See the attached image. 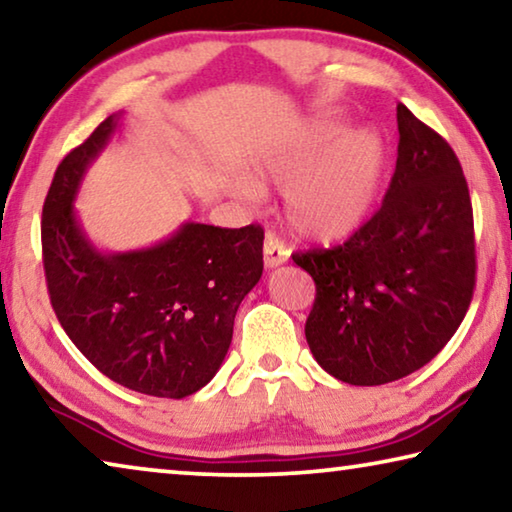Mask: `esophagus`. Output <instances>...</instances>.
Returning a JSON list of instances; mask_svg holds the SVG:
<instances>
[{
	"label": "esophagus",
	"instance_id": "34e87169",
	"mask_svg": "<svg viewBox=\"0 0 512 512\" xmlns=\"http://www.w3.org/2000/svg\"><path fill=\"white\" fill-rule=\"evenodd\" d=\"M287 255L289 253H287L285 243L275 237L273 232L266 234V239H264V266L266 269H275V266H280L287 259Z\"/></svg>",
	"mask_w": 512,
	"mask_h": 512
}]
</instances>
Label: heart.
Listing matches in <instances>:
<instances>
[{"label":"heart","mask_w":512,"mask_h":512,"mask_svg":"<svg viewBox=\"0 0 512 512\" xmlns=\"http://www.w3.org/2000/svg\"><path fill=\"white\" fill-rule=\"evenodd\" d=\"M387 173V141L376 127L348 129L342 113H319L253 161L243 193L285 186V216L298 239L332 243L362 230Z\"/></svg>","instance_id":"obj_1"}]
</instances>
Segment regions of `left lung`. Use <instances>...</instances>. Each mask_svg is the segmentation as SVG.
<instances>
[{
	"mask_svg": "<svg viewBox=\"0 0 512 512\" xmlns=\"http://www.w3.org/2000/svg\"><path fill=\"white\" fill-rule=\"evenodd\" d=\"M396 123L383 207L344 246L294 255L316 285L307 344L348 385L394 383L431 362L474 294L472 200L456 152L405 104Z\"/></svg>",
	"mask_w": 512,
	"mask_h": 512,
	"instance_id": "obj_1",
	"label": "left lung"
}]
</instances>
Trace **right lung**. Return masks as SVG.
<instances>
[{
    "instance_id": "obj_1",
    "label": "right lung",
    "mask_w": 512,
    "mask_h": 512,
    "mask_svg": "<svg viewBox=\"0 0 512 512\" xmlns=\"http://www.w3.org/2000/svg\"><path fill=\"white\" fill-rule=\"evenodd\" d=\"M118 127L113 113L56 168L40 225L47 289L72 344L104 376L184 399L221 369L241 300L262 278L264 230L186 221L148 248H97L75 200Z\"/></svg>"
}]
</instances>
